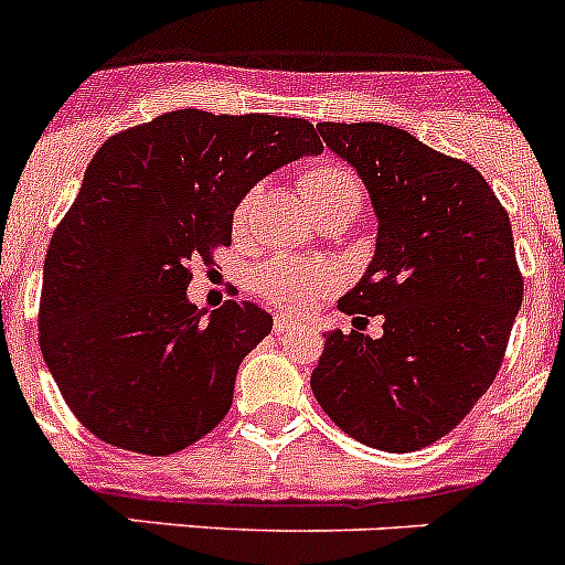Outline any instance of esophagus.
<instances>
[{"label": "esophagus", "mask_w": 565, "mask_h": 565, "mask_svg": "<svg viewBox=\"0 0 565 565\" xmlns=\"http://www.w3.org/2000/svg\"><path fill=\"white\" fill-rule=\"evenodd\" d=\"M294 328H297V322H294V319H288V317L274 319V333H288V331H294Z\"/></svg>", "instance_id": "esophagus-1"}]
</instances>
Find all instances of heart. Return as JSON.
<instances>
[{
    "label": "heart",
    "mask_w": 565,
    "mask_h": 565,
    "mask_svg": "<svg viewBox=\"0 0 565 565\" xmlns=\"http://www.w3.org/2000/svg\"><path fill=\"white\" fill-rule=\"evenodd\" d=\"M299 189L306 194L313 214L333 212V209L359 214L364 201L362 183H359L356 174L351 169L339 167V163H317V167L306 169L299 178ZM248 203H252V198H246L234 212L237 226L246 223ZM333 286H337V274L331 268L308 263L302 257H286V254L266 259L254 271V291L266 302H271L274 308L288 313L308 311Z\"/></svg>",
    "instance_id": "1"
}]
</instances>
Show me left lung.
<instances>
[{
  "instance_id": "left-lung-1",
  "label": "left lung",
  "mask_w": 565,
  "mask_h": 565,
  "mask_svg": "<svg viewBox=\"0 0 565 565\" xmlns=\"http://www.w3.org/2000/svg\"><path fill=\"white\" fill-rule=\"evenodd\" d=\"M376 212V252L339 299L356 331H328L311 373L322 411L356 441L422 450L489 391L523 299L509 214L481 172L387 124H317ZM364 316L383 337L364 338Z\"/></svg>"
}]
</instances>
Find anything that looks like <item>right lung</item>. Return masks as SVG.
<instances>
[{
	"label": "right lung",
	"instance_id": "obj_1",
	"mask_svg": "<svg viewBox=\"0 0 565 565\" xmlns=\"http://www.w3.org/2000/svg\"><path fill=\"white\" fill-rule=\"evenodd\" d=\"M319 152L302 118L174 109L93 154L50 239L39 306L44 364L93 436L169 456L223 422L274 319L234 299L192 306L189 266L232 243L254 183Z\"/></svg>",
	"mask_w": 565,
	"mask_h": 565
}]
</instances>
